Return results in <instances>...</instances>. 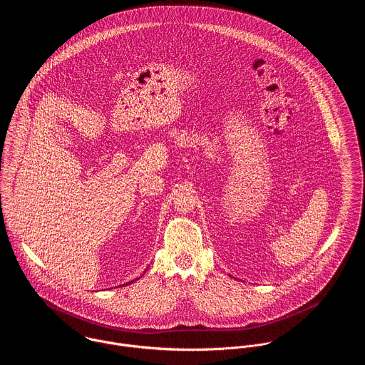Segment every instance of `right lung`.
I'll use <instances>...</instances> for the list:
<instances>
[{
    "instance_id": "add662e5",
    "label": "right lung",
    "mask_w": 365,
    "mask_h": 365,
    "mask_svg": "<svg viewBox=\"0 0 365 365\" xmlns=\"http://www.w3.org/2000/svg\"><path fill=\"white\" fill-rule=\"evenodd\" d=\"M128 284H130V282H128Z\"/></svg>"
}]
</instances>
